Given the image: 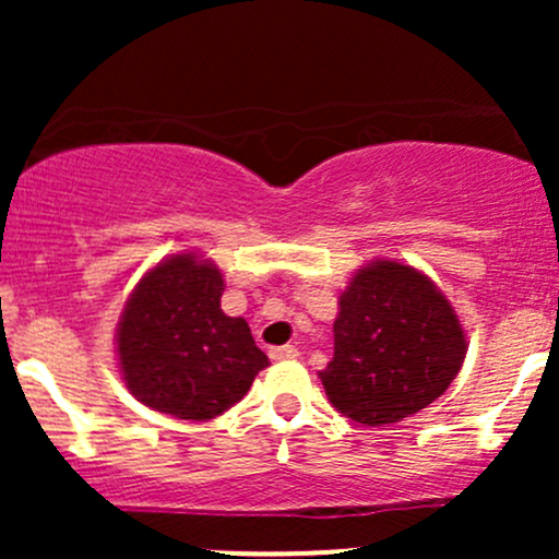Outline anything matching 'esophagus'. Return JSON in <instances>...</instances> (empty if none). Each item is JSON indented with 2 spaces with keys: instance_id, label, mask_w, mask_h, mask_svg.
<instances>
[{
  "instance_id": "obj_1",
  "label": "esophagus",
  "mask_w": 559,
  "mask_h": 559,
  "mask_svg": "<svg viewBox=\"0 0 559 559\" xmlns=\"http://www.w3.org/2000/svg\"><path fill=\"white\" fill-rule=\"evenodd\" d=\"M271 357H273V360H294V357H299V349H297V346H292V344L273 346Z\"/></svg>"
}]
</instances>
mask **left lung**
<instances>
[{
  "label": "left lung",
  "instance_id": "1",
  "mask_svg": "<svg viewBox=\"0 0 559 559\" xmlns=\"http://www.w3.org/2000/svg\"><path fill=\"white\" fill-rule=\"evenodd\" d=\"M452 301L418 267L373 260L349 278L333 320V357L320 370L338 413L389 426L439 400L465 362Z\"/></svg>",
  "mask_w": 559,
  "mask_h": 559
}]
</instances>
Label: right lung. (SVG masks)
<instances>
[{
  "label": "right lung",
  "mask_w": 559,
  "mask_h": 559,
  "mask_svg": "<svg viewBox=\"0 0 559 559\" xmlns=\"http://www.w3.org/2000/svg\"><path fill=\"white\" fill-rule=\"evenodd\" d=\"M213 260L181 252L144 273L115 331L120 376L141 404L178 420L226 413L267 368L243 318L221 310Z\"/></svg>",
  "instance_id": "obj_1"
}]
</instances>
